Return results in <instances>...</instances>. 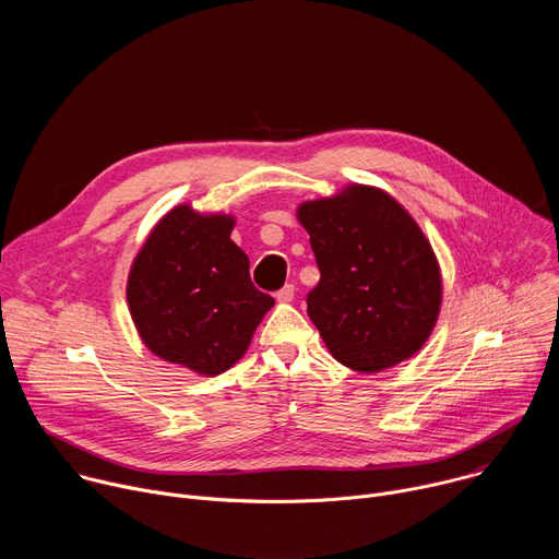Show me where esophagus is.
Wrapping results in <instances>:
<instances>
[{
  "mask_svg": "<svg viewBox=\"0 0 559 559\" xmlns=\"http://www.w3.org/2000/svg\"><path fill=\"white\" fill-rule=\"evenodd\" d=\"M276 300L278 302H292L294 300V285H285L276 292Z\"/></svg>",
  "mask_w": 559,
  "mask_h": 559,
  "instance_id": "obj_1",
  "label": "esophagus"
}]
</instances>
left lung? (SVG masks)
<instances>
[{
    "mask_svg": "<svg viewBox=\"0 0 559 559\" xmlns=\"http://www.w3.org/2000/svg\"><path fill=\"white\" fill-rule=\"evenodd\" d=\"M296 216L321 270L307 313L330 354L376 373L420 352L438 321L442 276L414 216L360 183L300 203Z\"/></svg>",
    "mask_w": 559,
    "mask_h": 559,
    "instance_id": "8db88e82",
    "label": "left lung"
}]
</instances>
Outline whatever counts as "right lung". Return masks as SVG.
Here are the masks:
<instances>
[{"instance_id": "obj_1", "label": "right lung", "mask_w": 559, "mask_h": 559, "mask_svg": "<svg viewBox=\"0 0 559 559\" xmlns=\"http://www.w3.org/2000/svg\"><path fill=\"white\" fill-rule=\"evenodd\" d=\"M231 229L234 216L181 203L152 227L128 276L126 298L143 345L201 376L241 360L274 305L254 287Z\"/></svg>"}]
</instances>
